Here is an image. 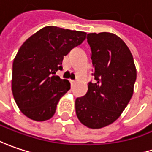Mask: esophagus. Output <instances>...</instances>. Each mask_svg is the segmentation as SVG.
Wrapping results in <instances>:
<instances>
[{"label": "esophagus", "instance_id": "34e87169", "mask_svg": "<svg viewBox=\"0 0 152 152\" xmlns=\"http://www.w3.org/2000/svg\"><path fill=\"white\" fill-rule=\"evenodd\" d=\"M70 84H71V87L73 88V87L75 86V84H76V82H75V81H72V80H70Z\"/></svg>", "mask_w": 152, "mask_h": 152}]
</instances>
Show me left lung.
I'll return each instance as SVG.
<instances>
[{
    "label": "left lung",
    "instance_id": "left-lung-1",
    "mask_svg": "<svg viewBox=\"0 0 152 152\" xmlns=\"http://www.w3.org/2000/svg\"><path fill=\"white\" fill-rule=\"evenodd\" d=\"M92 74L88 92L76 99L79 121L89 129L104 128L121 115L130 101L136 81L135 64L128 46L109 32L89 33Z\"/></svg>",
    "mask_w": 152,
    "mask_h": 152
}]
</instances>
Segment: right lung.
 I'll use <instances>...</instances> for the list:
<instances>
[{
  "mask_svg": "<svg viewBox=\"0 0 152 152\" xmlns=\"http://www.w3.org/2000/svg\"><path fill=\"white\" fill-rule=\"evenodd\" d=\"M87 33L46 26L20 47L12 64V91L21 112L31 120H48L69 89L68 80L55 76L64 57L86 39Z\"/></svg>",
  "mask_w": 152,
  "mask_h": 152,
  "instance_id": "obj_1",
  "label": "right lung"
}]
</instances>
